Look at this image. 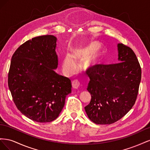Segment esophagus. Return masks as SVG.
I'll use <instances>...</instances> for the list:
<instances>
[{
  "instance_id": "34e87169",
  "label": "esophagus",
  "mask_w": 150,
  "mask_h": 150,
  "mask_svg": "<svg viewBox=\"0 0 150 150\" xmlns=\"http://www.w3.org/2000/svg\"><path fill=\"white\" fill-rule=\"evenodd\" d=\"M79 85H80V83H79V81H78V80H74V81L72 82V88L76 89H78Z\"/></svg>"
}]
</instances>
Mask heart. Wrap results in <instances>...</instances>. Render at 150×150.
<instances>
[{
	"mask_svg": "<svg viewBox=\"0 0 150 150\" xmlns=\"http://www.w3.org/2000/svg\"><path fill=\"white\" fill-rule=\"evenodd\" d=\"M98 46V43H91L85 47L75 49L73 56L67 54L62 61V70L64 74L71 76L76 71V64L74 61L82 62L81 66L84 69H88L97 64L101 58V52L99 50L95 51L91 55L88 56Z\"/></svg>",
	"mask_w": 150,
	"mask_h": 150,
	"instance_id": "1",
	"label": "heart"
}]
</instances>
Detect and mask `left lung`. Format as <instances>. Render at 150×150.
<instances>
[{
  "label": "left lung",
  "instance_id": "left-lung-1",
  "mask_svg": "<svg viewBox=\"0 0 150 150\" xmlns=\"http://www.w3.org/2000/svg\"><path fill=\"white\" fill-rule=\"evenodd\" d=\"M118 62L94 66L88 70L87 90L91 99L84 109L90 120L110 125L129 112L137 100L142 69L129 47L117 44Z\"/></svg>",
  "mask_w": 150,
  "mask_h": 150
}]
</instances>
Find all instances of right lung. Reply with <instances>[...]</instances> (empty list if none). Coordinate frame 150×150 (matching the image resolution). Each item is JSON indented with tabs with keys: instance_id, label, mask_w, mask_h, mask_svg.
<instances>
[{
	"instance_id": "1",
	"label": "right lung",
	"mask_w": 150,
	"mask_h": 150,
	"mask_svg": "<svg viewBox=\"0 0 150 150\" xmlns=\"http://www.w3.org/2000/svg\"><path fill=\"white\" fill-rule=\"evenodd\" d=\"M57 38L52 35L34 38L13 53L8 86L16 107L28 118L47 122L56 120L71 93V80L57 74Z\"/></svg>"
}]
</instances>
